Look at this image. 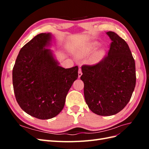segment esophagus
I'll return each instance as SVG.
<instances>
[{
	"label": "esophagus",
	"mask_w": 149,
	"mask_h": 149,
	"mask_svg": "<svg viewBox=\"0 0 149 149\" xmlns=\"http://www.w3.org/2000/svg\"><path fill=\"white\" fill-rule=\"evenodd\" d=\"M82 75V72H81V68H79V70H78V78H80L81 76Z\"/></svg>",
	"instance_id": "34e87169"
}]
</instances>
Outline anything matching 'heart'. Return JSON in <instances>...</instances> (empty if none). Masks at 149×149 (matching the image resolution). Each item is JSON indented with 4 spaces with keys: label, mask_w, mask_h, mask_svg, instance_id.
I'll return each instance as SVG.
<instances>
[{
    "label": "heart",
    "mask_w": 149,
    "mask_h": 149,
    "mask_svg": "<svg viewBox=\"0 0 149 149\" xmlns=\"http://www.w3.org/2000/svg\"><path fill=\"white\" fill-rule=\"evenodd\" d=\"M99 46H100V43L94 41L85 43L79 49L78 55L82 58H88L93 55V53L96 51L97 48L99 47ZM105 55L106 52L104 49H101L100 50H97L90 58L89 63L92 65H96L99 63H100L104 59Z\"/></svg>",
    "instance_id": "1"
}]
</instances>
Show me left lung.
Wrapping results in <instances>:
<instances>
[{
    "label": "left lung",
    "mask_w": 149,
    "mask_h": 149,
    "mask_svg": "<svg viewBox=\"0 0 149 149\" xmlns=\"http://www.w3.org/2000/svg\"><path fill=\"white\" fill-rule=\"evenodd\" d=\"M112 42L108 55L98 64L84 65L80 78L84 83L86 102L93 112L109 116L123 110L136 86V65L127 43L107 31Z\"/></svg>",
    "instance_id": "left-lung-1"
}]
</instances>
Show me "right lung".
<instances>
[{
  "label": "right lung",
  "instance_id": "1",
  "mask_svg": "<svg viewBox=\"0 0 149 149\" xmlns=\"http://www.w3.org/2000/svg\"><path fill=\"white\" fill-rule=\"evenodd\" d=\"M51 33L37 35L21 48L12 71L16 100L26 113L39 119L56 116L78 77L77 66H60L52 49Z\"/></svg>",
  "mask_w": 149,
  "mask_h": 149
}]
</instances>
